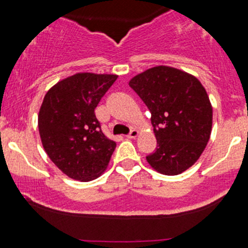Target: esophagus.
<instances>
[{
	"label": "esophagus",
	"instance_id": "1",
	"mask_svg": "<svg viewBox=\"0 0 248 248\" xmlns=\"http://www.w3.org/2000/svg\"><path fill=\"white\" fill-rule=\"evenodd\" d=\"M139 136V132L137 131V129H132L131 132H129L128 134H127V138L129 139H133V138H137V137Z\"/></svg>",
	"mask_w": 248,
	"mask_h": 248
}]
</instances>
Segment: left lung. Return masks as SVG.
<instances>
[{
    "label": "left lung",
    "mask_w": 248,
    "mask_h": 248,
    "mask_svg": "<svg viewBox=\"0 0 248 248\" xmlns=\"http://www.w3.org/2000/svg\"><path fill=\"white\" fill-rule=\"evenodd\" d=\"M151 112L157 147L146 156L161 174L177 175L193 166L206 147L212 127V107L196 77L157 66L129 81Z\"/></svg>",
    "instance_id": "left-lung-1"
}]
</instances>
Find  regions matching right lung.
I'll return each instance as SVG.
<instances>
[{
	"label": "right lung",
	"mask_w": 248,
	"mask_h": 248,
	"mask_svg": "<svg viewBox=\"0 0 248 248\" xmlns=\"http://www.w3.org/2000/svg\"><path fill=\"white\" fill-rule=\"evenodd\" d=\"M117 76L78 73L46 92L38 115L42 144L71 179L91 181L107 169L116 142L101 129L94 109Z\"/></svg>",
	"instance_id": "add662e5"
}]
</instances>
